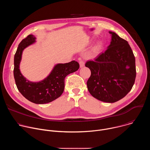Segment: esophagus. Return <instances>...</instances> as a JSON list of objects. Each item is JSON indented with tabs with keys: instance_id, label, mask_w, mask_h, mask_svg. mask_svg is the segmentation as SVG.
<instances>
[{
	"instance_id": "esophagus-1",
	"label": "esophagus",
	"mask_w": 150,
	"mask_h": 150,
	"mask_svg": "<svg viewBox=\"0 0 150 150\" xmlns=\"http://www.w3.org/2000/svg\"><path fill=\"white\" fill-rule=\"evenodd\" d=\"M79 65H80V68L83 67L85 66V62L83 60L79 61Z\"/></svg>"
}]
</instances>
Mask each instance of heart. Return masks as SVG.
I'll return each mask as SVG.
<instances>
[{"label":"heart","mask_w":150,"mask_h":150,"mask_svg":"<svg viewBox=\"0 0 150 150\" xmlns=\"http://www.w3.org/2000/svg\"><path fill=\"white\" fill-rule=\"evenodd\" d=\"M96 53H97V49L96 48V49H93V50L92 51V52L90 53V55H91V56H94L95 54H96Z\"/></svg>","instance_id":"heart-1"}]
</instances>
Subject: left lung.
Wrapping results in <instances>:
<instances>
[{"label": "left lung", "instance_id": "obj_1", "mask_svg": "<svg viewBox=\"0 0 150 150\" xmlns=\"http://www.w3.org/2000/svg\"><path fill=\"white\" fill-rule=\"evenodd\" d=\"M110 45L94 60L85 67L91 71L87 81L88 91L94 98L106 103H115L129 93L136 78L135 58L126 40L114 32Z\"/></svg>", "mask_w": 150, "mask_h": 150}]
</instances>
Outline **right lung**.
I'll list each match as a JSON object with an SVG mask.
<instances>
[{
	"instance_id": "right-lung-1",
	"label": "right lung",
	"mask_w": 150,
	"mask_h": 150,
	"mask_svg": "<svg viewBox=\"0 0 150 150\" xmlns=\"http://www.w3.org/2000/svg\"><path fill=\"white\" fill-rule=\"evenodd\" d=\"M35 37L28 35L21 41L14 56L13 76L19 91L25 98L35 104L50 103L59 97L65 88V78L69 74L76 71L79 65L75 60L67 63H59L44 80L32 82L26 80L19 71V63L23 51L35 42Z\"/></svg>"
}]
</instances>
